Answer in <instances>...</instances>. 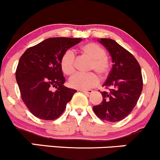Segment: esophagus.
<instances>
[{
	"label": "esophagus",
	"instance_id": "esophagus-1",
	"mask_svg": "<svg viewBox=\"0 0 160 160\" xmlns=\"http://www.w3.org/2000/svg\"><path fill=\"white\" fill-rule=\"evenodd\" d=\"M80 91L83 92V93H87V94L93 93V90H80Z\"/></svg>",
	"mask_w": 160,
	"mask_h": 160
}]
</instances>
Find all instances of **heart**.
<instances>
[{
    "label": "heart",
    "instance_id": "b5f03b06",
    "mask_svg": "<svg viewBox=\"0 0 160 160\" xmlns=\"http://www.w3.org/2000/svg\"><path fill=\"white\" fill-rule=\"evenodd\" d=\"M81 52L90 59L91 62L89 70L97 71L99 74H107L110 69V63L106 51L102 47L95 43H88L81 47ZM60 67L66 75H71L75 72V55L73 50H68L63 53L60 60ZM99 78L95 73H77L69 80V83L73 88L87 90L98 84Z\"/></svg>",
    "mask_w": 160,
    "mask_h": 160
}]
</instances>
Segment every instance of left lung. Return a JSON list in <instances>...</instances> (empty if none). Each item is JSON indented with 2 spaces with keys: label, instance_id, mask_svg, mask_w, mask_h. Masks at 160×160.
I'll use <instances>...</instances> for the list:
<instances>
[{
  "label": "left lung",
  "instance_id": "left-lung-1",
  "mask_svg": "<svg viewBox=\"0 0 160 160\" xmlns=\"http://www.w3.org/2000/svg\"><path fill=\"white\" fill-rule=\"evenodd\" d=\"M112 58V66L102 87V101L93 110L102 120L118 122L123 120L137 105L142 90L141 68L137 59L115 40L109 38L98 40Z\"/></svg>",
  "mask_w": 160,
  "mask_h": 160
}]
</instances>
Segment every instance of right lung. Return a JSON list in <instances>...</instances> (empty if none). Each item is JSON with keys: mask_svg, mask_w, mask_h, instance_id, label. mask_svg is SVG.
Here are the masks:
<instances>
[{"mask_svg": "<svg viewBox=\"0 0 160 160\" xmlns=\"http://www.w3.org/2000/svg\"><path fill=\"white\" fill-rule=\"evenodd\" d=\"M81 38H51L28 48L18 62L16 80L21 99L33 116L41 120L58 118L77 90L67 88L60 60ZM52 87L57 90L51 91Z\"/></svg>", "mask_w": 160, "mask_h": 160, "instance_id": "1", "label": "right lung"}]
</instances>
